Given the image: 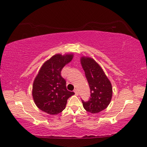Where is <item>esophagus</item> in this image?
Segmentation results:
<instances>
[{
    "mask_svg": "<svg viewBox=\"0 0 147 147\" xmlns=\"http://www.w3.org/2000/svg\"><path fill=\"white\" fill-rule=\"evenodd\" d=\"M74 93H75V94L76 95H78V90H77L76 89H74Z\"/></svg>",
    "mask_w": 147,
    "mask_h": 147,
    "instance_id": "1",
    "label": "esophagus"
}]
</instances>
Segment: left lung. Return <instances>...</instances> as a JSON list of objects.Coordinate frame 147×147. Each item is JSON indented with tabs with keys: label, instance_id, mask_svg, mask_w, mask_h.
Wrapping results in <instances>:
<instances>
[{
	"label": "left lung",
	"instance_id": "8db88e82",
	"mask_svg": "<svg viewBox=\"0 0 147 147\" xmlns=\"http://www.w3.org/2000/svg\"><path fill=\"white\" fill-rule=\"evenodd\" d=\"M80 61L91 93L88 101L82 100L83 106L88 112L97 113L106 109L110 103L112 86L102 69L93 58L83 56Z\"/></svg>",
	"mask_w": 147,
	"mask_h": 147
}]
</instances>
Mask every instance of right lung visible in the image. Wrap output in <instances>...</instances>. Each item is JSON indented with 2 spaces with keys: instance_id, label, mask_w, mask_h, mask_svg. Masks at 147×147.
<instances>
[{
  "instance_id": "add662e5",
  "label": "right lung",
  "mask_w": 147,
  "mask_h": 147,
  "mask_svg": "<svg viewBox=\"0 0 147 147\" xmlns=\"http://www.w3.org/2000/svg\"><path fill=\"white\" fill-rule=\"evenodd\" d=\"M73 58V54H55L45 62L35 78L32 96L36 105L51 115L61 113L65 108L67 99L74 94L66 88V81L61 71Z\"/></svg>"
}]
</instances>
